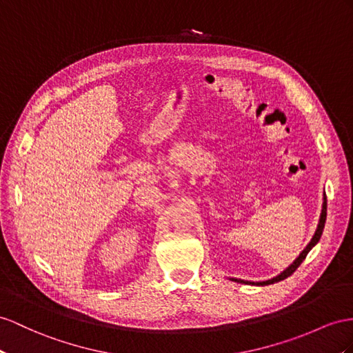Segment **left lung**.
Returning a JSON list of instances; mask_svg holds the SVG:
<instances>
[{
	"mask_svg": "<svg viewBox=\"0 0 353 353\" xmlns=\"http://www.w3.org/2000/svg\"><path fill=\"white\" fill-rule=\"evenodd\" d=\"M325 221H327V196L323 195V204H322V213H321V219H319V223H318V228H316V232H314V236H313V239L310 240V243L309 245L305 246V249L301 252L300 254V256H298L294 263L289 265L285 271H282V273H280L279 276H276V277H273V279H270V280H265V282H246V280H241V279H231V280H234V282H237V283H248V285H256V286H264V285H271V283H276V282H280V280H283V279H286V277H289L291 276L294 271L301 265V263L305 259V256H307V254H309V252L312 250V248L316 245V243H318L319 240H321V236H322V231H323V227H325Z\"/></svg>",
	"mask_w": 353,
	"mask_h": 353,
	"instance_id": "obj_1",
	"label": "left lung"
}]
</instances>
